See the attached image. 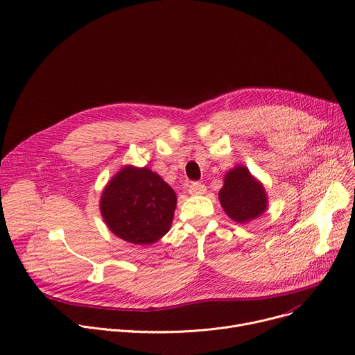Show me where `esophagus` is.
<instances>
[{
  "label": "esophagus",
  "instance_id": "obj_1",
  "mask_svg": "<svg viewBox=\"0 0 355 355\" xmlns=\"http://www.w3.org/2000/svg\"><path fill=\"white\" fill-rule=\"evenodd\" d=\"M207 192V187L201 182H194L189 185V194L192 196H204Z\"/></svg>",
  "mask_w": 355,
  "mask_h": 355
}]
</instances>
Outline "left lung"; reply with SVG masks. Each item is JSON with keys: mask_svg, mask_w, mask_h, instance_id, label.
I'll list each match as a JSON object with an SVG mask.
<instances>
[{"mask_svg": "<svg viewBox=\"0 0 355 355\" xmlns=\"http://www.w3.org/2000/svg\"><path fill=\"white\" fill-rule=\"evenodd\" d=\"M218 197L225 214L238 223L259 218L268 209V192L263 184L245 166H236L225 174Z\"/></svg>", "mask_w": 355, "mask_h": 355, "instance_id": "obj_1", "label": "left lung"}]
</instances>
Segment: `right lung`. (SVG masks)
Here are the masks:
<instances>
[{"instance_id": "add662e5", "label": "right lung", "mask_w": 355, "mask_h": 355, "mask_svg": "<svg viewBox=\"0 0 355 355\" xmlns=\"http://www.w3.org/2000/svg\"><path fill=\"white\" fill-rule=\"evenodd\" d=\"M177 196L157 173L147 167L124 166L106 184L101 214L107 228L135 245H151L171 228Z\"/></svg>"}]
</instances>
